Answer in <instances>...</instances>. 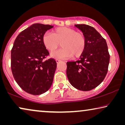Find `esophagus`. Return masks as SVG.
<instances>
[{"mask_svg": "<svg viewBox=\"0 0 125 125\" xmlns=\"http://www.w3.org/2000/svg\"><path fill=\"white\" fill-rule=\"evenodd\" d=\"M56 62H57V63H59L60 62H61V60H59V59H57V60H56Z\"/></svg>", "mask_w": 125, "mask_h": 125, "instance_id": "obj_1", "label": "esophagus"}]
</instances>
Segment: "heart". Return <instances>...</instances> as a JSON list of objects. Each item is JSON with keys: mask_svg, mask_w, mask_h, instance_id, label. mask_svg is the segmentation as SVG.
<instances>
[{"mask_svg": "<svg viewBox=\"0 0 125 125\" xmlns=\"http://www.w3.org/2000/svg\"><path fill=\"white\" fill-rule=\"evenodd\" d=\"M45 47L51 52H54L59 47L60 50L52 54L57 59H68L73 56L78 57L84 52L86 47V39L81 32L67 27L56 28L52 33H45L42 37Z\"/></svg>", "mask_w": 125, "mask_h": 125, "instance_id": "b5f03b06", "label": "heart"}]
</instances>
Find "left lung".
<instances>
[{"label":"left lung","mask_w":125,"mask_h":125,"mask_svg":"<svg viewBox=\"0 0 125 125\" xmlns=\"http://www.w3.org/2000/svg\"><path fill=\"white\" fill-rule=\"evenodd\" d=\"M86 39V47L79 60L67 62L66 75L75 88L89 91L103 81L108 71L110 54L105 39L93 27L76 24Z\"/></svg>","instance_id":"8db88e82"}]
</instances>
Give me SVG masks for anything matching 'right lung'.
<instances>
[{
  "label": "right lung",
  "instance_id": "1",
  "mask_svg": "<svg viewBox=\"0 0 125 125\" xmlns=\"http://www.w3.org/2000/svg\"><path fill=\"white\" fill-rule=\"evenodd\" d=\"M50 25L33 24L19 34L11 49V68L15 81L27 93L39 95L52 84L57 62L42 42Z\"/></svg>",
  "mask_w": 125,
  "mask_h": 125
}]
</instances>
